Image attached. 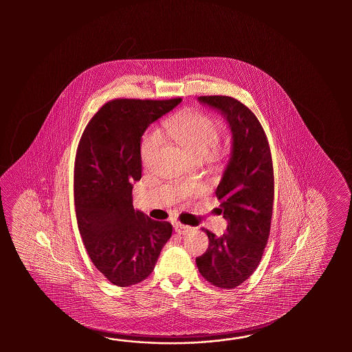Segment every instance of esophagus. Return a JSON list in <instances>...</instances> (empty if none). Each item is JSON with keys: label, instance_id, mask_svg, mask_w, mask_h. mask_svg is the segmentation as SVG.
Instances as JSON below:
<instances>
[{"label": "esophagus", "instance_id": "34e87169", "mask_svg": "<svg viewBox=\"0 0 352 352\" xmlns=\"http://www.w3.org/2000/svg\"><path fill=\"white\" fill-rule=\"evenodd\" d=\"M173 228H175V232H177V234H182V235H184V234H187L190 230H192V228H191V226L181 224V223H175V224H173Z\"/></svg>", "mask_w": 352, "mask_h": 352}]
</instances>
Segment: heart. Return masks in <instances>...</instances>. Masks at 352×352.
I'll list each match as a JSON object with an SVG mask.
<instances>
[{
  "label": "heart",
  "instance_id": "heart-1",
  "mask_svg": "<svg viewBox=\"0 0 352 352\" xmlns=\"http://www.w3.org/2000/svg\"><path fill=\"white\" fill-rule=\"evenodd\" d=\"M166 135L181 146L188 155L202 161L219 155L217 142L220 140L223 124L215 117L199 109H186L176 113L166 120ZM162 144L157 131L146 132L141 141L140 157L143 166H148Z\"/></svg>",
  "mask_w": 352,
  "mask_h": 352
}]
</instances>
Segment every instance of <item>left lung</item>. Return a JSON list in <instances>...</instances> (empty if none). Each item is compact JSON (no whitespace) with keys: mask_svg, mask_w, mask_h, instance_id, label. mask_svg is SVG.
Listing matches in <instances>:
<instances>
[{"mask_svg":"<svg viewBox=\"0 0 352 352\" xmlns=\"http://www.w3.org/2000/svg\"><path fill=\"white\" fill-rule=\"evenodd\" d=\"M199 100L219 109L232 128V158L217 188L226 234H208V250L196 258L202 277L232 289L250 277L262 259L270 232L274 173L270 142L262 124L247 105L228 96H202Z\"/></svg>","mask_w":352,"mask_h":352,"instance_id":"1","label":"left lung"}]
</instances>
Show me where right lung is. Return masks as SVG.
I'll list each match as a JSON object with an SVG mask.
<instances>
[{"label":"right lung","mask_w":352,"mask_h":352,"mask_svg":"<svg viewBox=\"0 0 352 352\" xmlns=\"http://www.w3.org/2000/svg\"><path fill=\"white\" fill-rule=\"evenodd\" d=\"M181 98L113 99L82 132L74 166L75 214L90 261L111 283L137 285L150 276L173 225L135 210L132 182L142 176L141 137Z\"/></svg>","instance_id":"obj_1"}]
</instances>
